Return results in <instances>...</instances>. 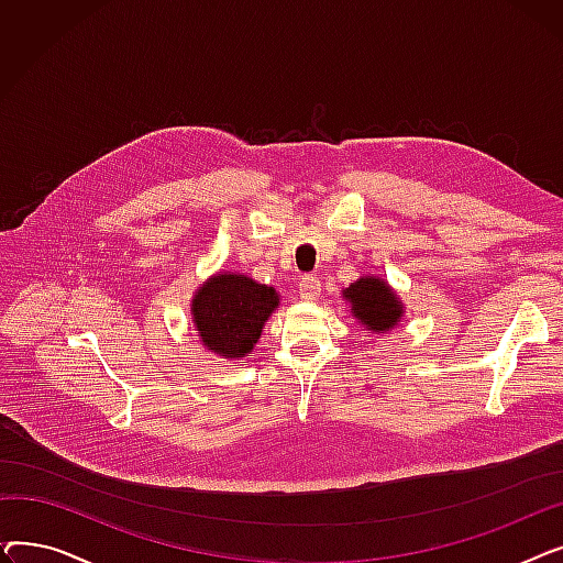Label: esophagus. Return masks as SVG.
<instances>
[{
	"label": "esophagus",
	"instance_id": "1",
	"mask_svg": "<svg viewBox=\"0 0 563 563\" xmlns=\"http://www.w3.org/2000/svg\"><path fill=\"white\" fill-rule=\"evenodd\" d=\"M301 299L303 301H317L319 299V291H321V280L314 276H303L301 278Z\"/></svg>",
	"mask_w": 563,
	"mask_h": 563
}]
</instances>
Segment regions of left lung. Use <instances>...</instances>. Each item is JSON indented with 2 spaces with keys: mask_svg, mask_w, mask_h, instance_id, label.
<instances>
[{
  "mask_svg": "<svg viewBox=\"0 0 563 563\" xmlns=\"http://www.w3.org/2000/svg\"><path fill=\"white\" fill-rule=\"evenodd\" d=\"M342 299L349 303L351 317L374 335L390 333L404 319V303L399 294L376 274H363L342 289Z\"/></svg>",
  "mask_w": 563,
  "mask_h": 563,
  "instance_id": "left-lung-1",
  "label": "left lung"
}]
</instances>
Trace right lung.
Listing matches in <instances>:
<instances>
[{"label":"right lung","instance_id":"add662e5","mask_svg":"<svg viewBox=\"0 0 563 563\" xmlns=\"http://www.w3.org/2000/svg\"><path fill=\"white\" fill-rule=\"evenodd\" d=\"M278 306L276 287L236 272H219L194 291L191 321L207 351L225 361H242Z\"/></svg>","mask_w":563,"mask_h":563}]
</instances>
